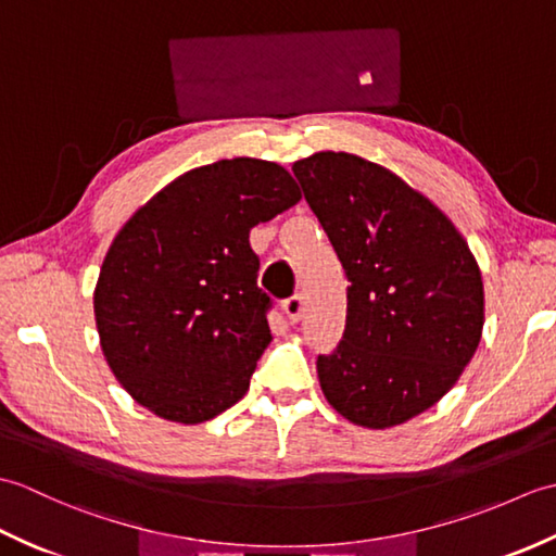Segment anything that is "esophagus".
<instances>
[{"mask_svg": "<svg viewBox=\"0 0 556 556\" xmlns=\"http://www.w3.org/2000/svg\"><path fill=\"white\" fill-rule=\"evenodd\" d=\"M285 313L291 323H299L303 313H305V299L301 296V293H296V296H291L285 301Z\"/></svg>", "mask_w": 556, "mask_h": 556, "instance_id": "obj_1", "label": "esophagus"}]
</instances>
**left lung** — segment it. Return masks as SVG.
Listing matches in <instances>:
<instances>
[{
    "instance_id": "obj_1",
    "label": "left lung",
    "mask_w": 556,
    "mask_h": 556,
    "mask_svg": "<svg viewBox=\"0 0 556 556\" xmlns=\"http://www.w3.org/2000/svg\"><path fill=\"white\" fill-rule=\"evenodd\" d=\"M291 169L351 281L344 337L317 356L323 394L353 425L394 428L434 406L473 358L485 325L476 255L382 164L327 150Z\"/></svg>"
}]
</instances>
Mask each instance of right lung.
<instances>
[{
    "label": "right lung",
    "instance_id": "obj_1",
    "mask_svg": "<svg viewBox=\"0 0 556 556\" xmlns=\"http://www.w3.org/2000/svg\"><path fill=\"white\" fill-rule=\"evenodd\" d=\"M299 200L277 162L219 160L164 186L116 233L92 308L110 370L140 406L195 425L243 399L271 341L248 239Z\"/></svg>",
    "mask_w": 556,
    "mask_h": 556
}]
</instances>
